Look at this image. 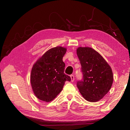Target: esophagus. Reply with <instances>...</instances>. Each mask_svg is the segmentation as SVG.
<instances>
[{
	"label": "esophagus",
	"mask_w": 130,
	"mask_h": 130,
	"mask_svg": "<svg viewBox=\"0 0 130 130\" xmlns=\"http://www.w3.org/2000/svg\"><path fill=\"white\" fill-rule=\"evenodd\" d=\"M70 78H71L72 82H73L74 80V76L73 75H70Z\"/></svg>",
	"instance_id": "obj_1"
}]
</instances>
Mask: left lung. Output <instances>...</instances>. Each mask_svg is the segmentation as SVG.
I'll use <instances>...</instances> for the list:
<instances>
[{
	"mask_svg": "<svg viewBox=\"0 0 130 130\" xmlns=\"http://www.w3.org/2000/svg\"><path fill=\"white\" fill-rule=\"evenodd\" d=\"M77 54L81 65L83 80L77 83L81 95L90 102L102 99L111 89L113 76L111 68L93 49L79 47Z\"/></svg>",
	"mask_w": 130,
	"mask_h": 130,
	"instance_id": "left-lung-1",
	"label": "left lung"
}]
</instances>
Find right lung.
<instances>
[{
  "label": "right lung",
  "mask_w": 130,
  "mask_h": 130,
  "mask_svg": "<svg viewBox=\"0 0 130 130\" xmlns=\"http://www.w3.org/2000/svg\"><path fill=\"white\" fill-rule=\"evenodd\" d=\"M67 49L61 46L52 48L45 53L33 65L30 82L37 98L50 102L62 91L66 81L71 80L64 73L62 58Z\"/></svg>",
  "instance_id": "obj_1"
}]
</instances>
